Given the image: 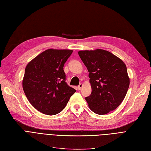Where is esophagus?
<instances>
[{
	"label": "esophagus",
	"mask_w": 151,
	"mask_h": 151,
	"mask_svg": "<svg viewBox=\"0 0 151 151\" xmlns=\"http://www.w3.org/2000/svg\"><path fill=\"white\" fill-rule=\"evenodd\" d=\"M82 87H83V84H82V83H80V84L78 86V90H80L82 88Z\"/></svg>",
	"instance_id": "esophagus-1"
}]
</instances>
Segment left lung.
Here are the masks:
<instances>
[{
  "instance_id": "obj_1",
  "label": "left lung",
  "mask_w": 151,
  "mask_h": 151,
  "mask_svg": "<svg viewBox=\"0 0 151 151\" xmlns=\"http://www.w3.org/2000/svg\"><path fill=\"white\" fill-rule=\"evenodd\" d=\"M78 55L90 78L92 91L85 98L90 109L99 115L114 110L123 101L129 86L126 65L101 49L80 51Z\"/></svg>"
}]
</instances>
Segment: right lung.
<instances>
[{
    "label": "right lung",
    "mask_w": 151,
    "mask_h": 151,
    "mask_svg": "<svg viewBox=\"0 0 151 151\" xmlns=\"http://www.w3.org/2000/svg\"><path fill=\"white\" fill-rule=\"evenodd\" d=\"M71 50L48 49L27 65L22 85L30 104L47 115L60 113L76 90L68 85L63 66Z\"/></svg>",
    "instance_id": "obj_1"
}]
</instances>
